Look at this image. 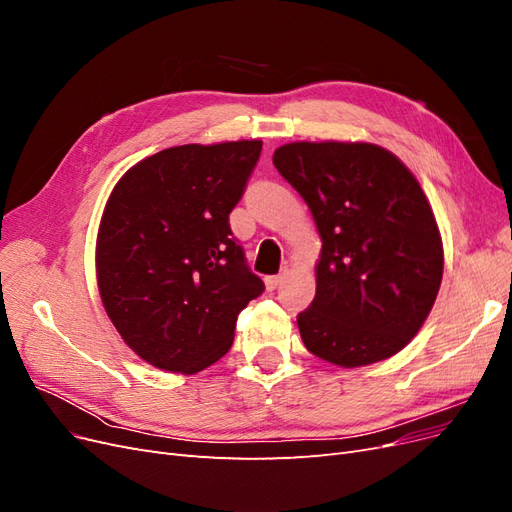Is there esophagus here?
<instances>
[{
  "label": "esophagus",
  "instance_id": "34e87169",
  "mask_svg": "<svg viewBox=\"0 0 512 512\" xmlns=\"http://www.w3.org/2000/svg\"><path fill=\"white\" fill-rule=\"evenodd\" d=\"M288 277V271H282L280 275H269L265 277V284H267V290H275L277 286H282V282Z\"/></svg>",
  "mask_w": 512,
  "mask_h": 512
}]
</instances>
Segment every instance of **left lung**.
<instances>
[{
  "label": "left lung",
  "instance_id": "1",
  "mask_svg": "<svg viewBox=\"0 0 512 512\" xmlns=\"http://www.w3.org/2000/svg\"><path fill=\"white\" fill-rule=\"evenodd\" d=\"M273 164L322 237L305 348L342 367L389 359L423 327L442 282L436 218L410 170L369 143H290Z\"/></svg>",
  "mask_w": 512,
  "mask_h": 512
}]
</instances>
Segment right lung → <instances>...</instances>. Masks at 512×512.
I'll return each instance as SVG.
<instances>
[{"label": "right lung", "mask_w": 512, "mask_h": 512, "mask_svg": "<svg viewBox=\"0 0 512 512\" xmlns=\"http://www.w3.org/2000/svg\"><path fill=\"white\" fill-rule=\"evenodd\" d=\"M260 151V141L170 147L130 168L108 198L100 297L147 363L196 374L220 361L239 312L265 290L228 224Z\"/></svg>", "instance_id": "right-lung-1"}]
</instances>
